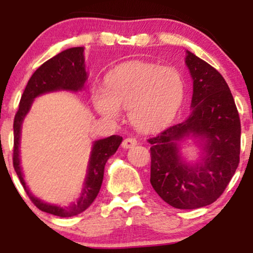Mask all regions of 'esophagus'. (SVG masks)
<instances>
[{
  "mask_svg": "<svg viewBox=\"0 0 253 253\" xmlns=\"http://www.w3.org/2000/svg\"><path fill=\"white\" fill-rule=\"evenodd\" d=\"M136 143H138V141H136V139L134 138H126L124 139L123 141V147L124 149H130V147L135 146Z\"/></svg>",
  "mask_w": 253,
  "mask_h": 253,
  "instance_id": "1",
  "label": "esophagus"
}]
</instances>
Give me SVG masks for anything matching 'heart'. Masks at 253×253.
Returning a JSON list of instances; mask_svg holds the SVG:
<instances>
[{
	"label": "heart",
	"instance_id": "obj_1",
	"mask_svg": "<svg viewBox=\"0 0 253 253\" xmlns=\"http://www.w3.org/2000/svg\"><path fill=\"white\" fill-rule=\"evenodd\" d=\"M184 97V80L176 69L156 64L133 63L115 69L106 89L96 88L92 102L100 114L120 117L129 110V120L140 132H156L171 123Z\"/></svg>",
	"mask_w": 253,
	"mask_h": 253
}]
</instances>
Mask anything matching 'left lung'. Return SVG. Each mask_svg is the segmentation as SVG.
I'll return each instance as SVG.
<instances>
[{
	"label": "left lung",
	"mask_w": 253,
	"mask_h": 253,
	"mask_svg": "<svg viewBox=\"0 0 253 253\" xmlns=\"http://www.w3.org/2000/svg\"><path fill=\"white\" fill-rule=\"evenodd\" d=\"M193 77L191 114L149 139L153 189L178 210H195L216 201L236 172L240 155V119L227 83L219 71L187 51ZM197 137L205 156L195 166L182 161L178 141Z\"/></svg>",
	"instance_id": "left-lung-1"
}]
</instances>
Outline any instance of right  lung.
<instances>
[{
  "label": "right lung",
  "mask_w": 253,
  "mask_h": 253,
  "mask_svg": "<svg viewBox=\"0 0 253 253\" xmlns=\"http://www.w3.org/2000/svg\"><path fill=\"white\" fill-rule=\"evenodd\" d=\"M83 52L84 47L68 48V50L60 52L57 56L48 59L42 66H39L36 72L32 75L27 85H26L24 94L20 100L19 109H17L15 118H14L13 165L16 171V175L19 177L28 197L36 205L37 208L48 214H53V215L62 217L77 215V214L85 211L94 202L103 181L104 165H106L109 157L117 152L118 147L120 146L121 141H123V136L110 135L106 139H100V140L95 141L81 197L76 202H72L71 205L66 206V207H62V206L50 205V203L42 201L34 196L26 185L21 167H20V134H21L22 121L27 115L32 102L37 96L50 91H57V90L78 91V90H82L84 88L88 75H86L85 65H84Z\"/></svg>",
  "instance_id": "add662e5"
}]
</instances>
